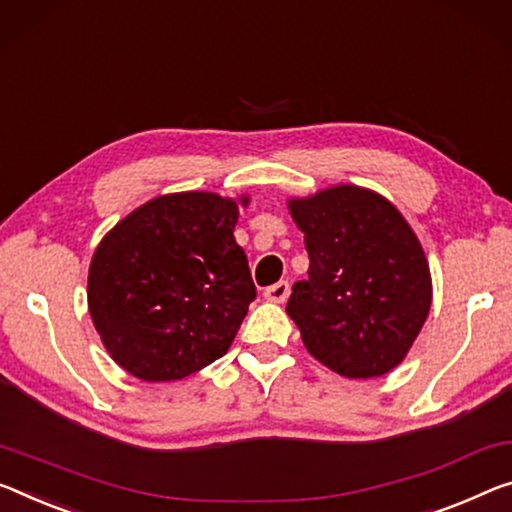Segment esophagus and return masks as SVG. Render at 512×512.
I'll use <instances>...</instances> for the list:
<instances>
[{
	"label": "esophagus",
	"mask_w": 512,
	"mask_h": 512,
	"mask_svg": "<svg viewBox=\"0 0 512 512\" xmlns=\"http://www.w3.org/2000/svg\"><path fill=\"white\" fill-rule=\"evenodd\" d=\"M288 293H290L288 281H279V283H274V286H267L263 295H265V300H267V302L283 304V302L288 300Z\"/></svg>",
	"instance_id": "esophagus-1"
}]
</instances>
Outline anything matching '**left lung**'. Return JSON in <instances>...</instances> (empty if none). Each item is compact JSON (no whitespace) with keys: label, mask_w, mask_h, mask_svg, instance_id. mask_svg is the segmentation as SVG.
<instances>
[{"label":"left lung","mask_w":512,"mask_h":512,"mask_svg":"<svg viewBox=\"0 0 512 512\" xmlns=\"http://www.w3.org/2000/svg\"><path fill=\"white\" fill-rule=\"evenodd\" d=\"M288 210L304 233L309 279L286 313L306 350L343 377H380L410 352L432 302L421 242L393 203L357 185H334Z\"/></svg>","instance_id":"left-lung-1"}]
</instances>
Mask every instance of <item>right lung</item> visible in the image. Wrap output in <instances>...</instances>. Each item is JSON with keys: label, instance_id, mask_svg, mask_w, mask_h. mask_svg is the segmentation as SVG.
Here are the masks:
<instances>
[{"label": "right lung", "instance_id": "1", "mask_svg": "<svg viewBox=\"0 0 512 512\" xmlns=\"http://www.w3.org/2000/svg\"><path fill=\"white\" fill-rule=\"evenodd\" d=\"M240 196V206H247ZM238 201L212 192L151 199L91 258L89 313L112 359L144 382L183 380L224 357L256 297L233 238Z\"/></svg>", "mask_w": 512, "mask_h": 512}]
</instances>
